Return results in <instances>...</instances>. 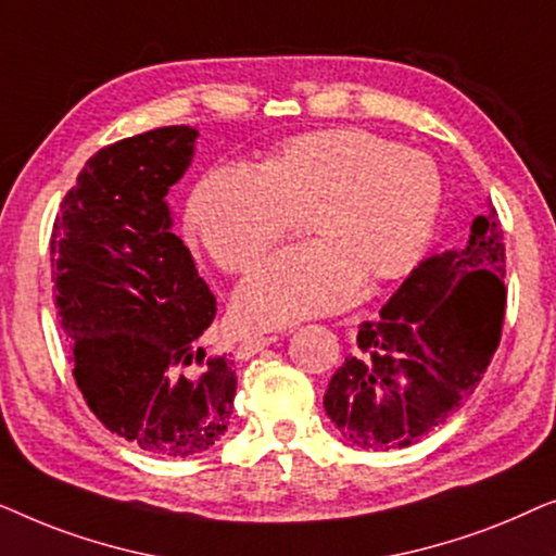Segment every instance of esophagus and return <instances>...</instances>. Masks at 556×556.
Segmentation results:
<instances>
[{
    "label": "esophagus",
    "mask_w": 556,
    "mask_h": 556,
    "mask_svg": "<svg viewBox=\"0 0 556 556\" xmlns=\"http://www.w3.org/2000/svg\"><path fill=\"white\" fill-rule=\"evenodd\" d=\"M278 337L276 333H255V337H248L245 341H242L240 349H238V356L240 359H250V356L261 352V349L276 344Z\"/></svg>",
    "instance_id": "1"
}]
</instances>
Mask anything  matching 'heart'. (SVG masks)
I'll list each match as a JSON object with an SVG mask.
<instances>
[{
	"mask_svg": "<svg viewBox=\"0 0 556 556\" xmlns=\"http://www.w3.org/2000/svg\"><path fill=\"white\" fill-rule=\"evenodd\" d=\"M440 202L443 179L425 151L331 128L295 136L257 169H212L187 215L219 268L240 273L307 212L311 242L265 257L235 291V318L273 329L349 306L364 280L407 276L430 245Z\"/></svg>",
	"mask_w": 556,
	"mask_h": 556,
	"instance_id": "1",
	"label": "heart"
}]
</instances>
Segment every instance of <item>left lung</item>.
<instances>
[{
  "mask_svg": "<svg viewBox=\"0 0 556 556\" xmlns=\"http://www.w3.org/2000/svg\"><path fill=\"white\" fill-rule=\"evenodd\" d=\"M504 250L489 204L466 248L425 257L377 321L359 324L354 352L324 394L341 438L367 451L407 447L458 413L501 341Z\"/></svg>",
  "mask_w": 556,
  "mask_h": 556,
  "instance_id": "left-lung-1",
  "label": "left lung"
}]
</instances>
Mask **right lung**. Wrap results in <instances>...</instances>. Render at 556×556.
<instances>
[{
    "label": "right lung",
    "instance_id": "1",
    "mask_svg": "<svg viewBox=\"0 0 556 556\" xmlns=\"http://www.w3.org/2000/svg\"><path fill=\"white\" fill-rule=\"evenodd\" d=\"M197 136L164 126L98 151L60 204L50 240L78 390L111 432L164 458L210 451L238 390L232 362L200 346L217 303L166 204Z\"/></svg>",
    "mask_w": 556,
    "mask_h": 556
}]
</instances>
